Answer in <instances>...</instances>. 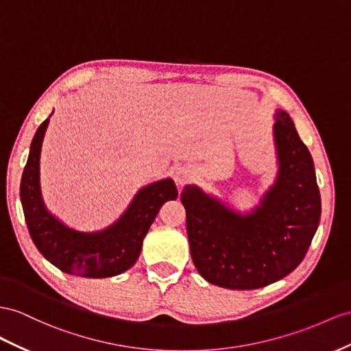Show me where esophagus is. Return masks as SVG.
I'll return each mask as SVG.
<instances>
[{
  "label": "esophagus",
  "instance_id": "esophagus-1",
  "mask_svg": "<svg viewBox=\"0 0 351 351\" xmlns=\"http://www.w3.org/2000/svg\"><path fill=\"white\" fill-rule=\"evenodd\" d=\"M173 178H175L176 184L184 185L188 181V179L191 178V169L186 167V166H182V165H178L173 169Z\"/></svg>",
  "mask_w": 351,
  "mask_h": 351
}]
</instances>
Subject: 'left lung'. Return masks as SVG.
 I'll return each instance as SVG.
<instances>
[{
  "label": "left lung",
  "instance_id": "8db88e82",
  "mask_svg": "<svg viewBox=\"0 0 351 351\" xmlns=\"http://www.w3.org/2000/svg\"><path fill=\"white\" fill-rule=\"evenodd\" d=\"M274 120L277 176L252 210L241 213L194 184L181 193L193 263L212 285L249 291L280 280L301 264L317 231L311 154L289 114L276 110Z\"/></svg>",
  "mask_w": 351,
  "mask_h": 351
}]
</instances>
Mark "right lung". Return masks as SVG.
<instances>
[{"instance_id":"obj_1","label":"right lung","mask_w":351,"mask_h":351,"mask_svg":"<svg viewBox=\"0 0 351 351\" xmlns=\"http://www.w3.org/2000/svg\"><path fill=\"white\" fill-rule=\"evenodd\" d=\"M50 117L35 132L21 181V202L31 239L60 271L87 278L119 276L138 261L151 223L161 206L178 199V188L170 178L142 186L121 217L104 230L87 232L65 226L46 208L40 186V156Z\"/></svg>"}]
</instances>
